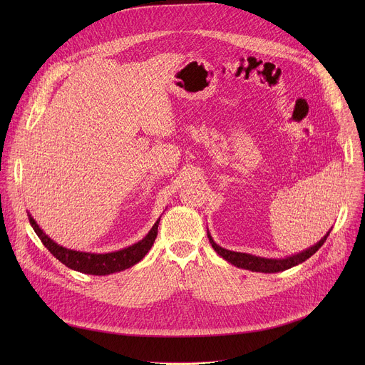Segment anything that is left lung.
<instances>
[{"label": "left lung", "mask_w": 365, "mask_h": 365, "mask_svg": "<svg viewBox=\"0 0 365 365\" xmlns=\"http://www.w3.org/2000/svg\"><path fill=\"white\" fill-rule=\"evenodd\" d=\"M331 230L315 245H312V247H309V248H306V250H303L297 254H292V255L284 257V258H264V257H257V255L247 254V252H238V251H231V250L222 248L214 241V238L210 234V230H207V238H210V242H211L212 248L224 259H227L228 263L234 264L238 269H245V270L258 272V273H279V272H284L287 269H292V267L306 262L309 257L314 255L324 245V242L327 241Z\"/></svg>", "instance_id": "left-lung-1"}]
</instances>
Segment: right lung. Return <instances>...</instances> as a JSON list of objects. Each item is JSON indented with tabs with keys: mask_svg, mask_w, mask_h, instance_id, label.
Here are the masks:
<instances>
[{
	"mask_svg": "<svg viewBox=\"0 0 365 365\" xmlns=\"http://www.w3.org/2000/svg\"><path fill=\"white\" fill-rule=\"evenodd\" d=\"M27 217L34 232L41 240L43 245L53 254L61 263H63L66 267L75 272H79L83 274H93V276H107L117 272H123L133 267L138 262H141L144 255L151 248L155 237H158V228L160 222V218H159L154 222V225L143 240H140L138 242L130 247H125L123 250L113 251V252L96 254V252L76 251V250H71L59 245L58 242H55L43 232V230L37 225V222L34 221L30 212L27 214Z\"/></svg>",
	"mask_w": 365,
	"mask_h": 365,
	"instance_id": "obj_1",
	"label": "right lung"
}]
</instances>
